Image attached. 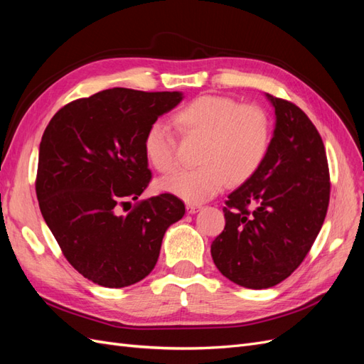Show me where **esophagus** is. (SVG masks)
<instances>
[{"mask_svg": "<svg viewBox=\"0 0 364 364\" xmlns=\"http://www.w3.org/2000/svg\"><path fill=\"white\" fill-rule=\"evenodd\" d=\"M202 206L197 205V203H186V211H188L190 214H196L197 211H199Z\"/></svg>", "mask_w": 364, "mask_h": 364, "instance_id": "1", "label": "esophagus"}]
</instances>
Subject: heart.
<instances>
[{
	"label": "heart",
	"mask_w": 364,
	"mask_h": 364,
	"mask_svg": "<svg viewBox=\"0 0 364 364\" xmlns=\"http://www.w3.org/2000/svg\"><path fill=\"white\" fill-rule=\"evenodd\" d=\"M186 139H200L196 162L199 167L183 170L161 181L162 190L200 203L222 191L228 182L243 183L258 171L270 144V118L257 105H240L225 95H200L181 107L171 118ZM147 162L156 171L171 173L176 142L162 124H151L142 141Z\"/></svg>",
	"instance_id": "heart-1"
}]
</instances>
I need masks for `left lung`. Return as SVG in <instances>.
<instances>
[{
    "label": "left lung",
    "mask_w": 364,
    "mask_h": 364,
    "mask_svg": "<svg viewBox=\"0 0 364 364\" xmlns=\"http://www.w3.org/2000/svg\"><path fill=\"white\" fill-rule=\"evenodd\" d=\"M277 126L258 171L228 196L225 229L211 245L223 277L261 290L301 266L329 205V168L321 134L301 107L267 94Z\"/></svg>",
    "instance_id": "8db88e82"
}]
</instances>
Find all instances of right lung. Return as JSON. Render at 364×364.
<instances>
[{"instance_id":"obj_1","label":"right lung","mask_w":364,"mask_h":364,"mask_svg":"<svg viewBox=\"0 0 364 364\" xmlns=\"http://www.w3.org/2000/svg\"><path fill=\"white\" fill-rule=\"evenodd\" d=\"M181 100V92L114 87L65 105L43 132L36 173L42 217L71 266L102 287L144 279L165 230L185 214L170 193L119 214L151 181L142 149L147 129Z\"/></svg>"}]
</instances>
